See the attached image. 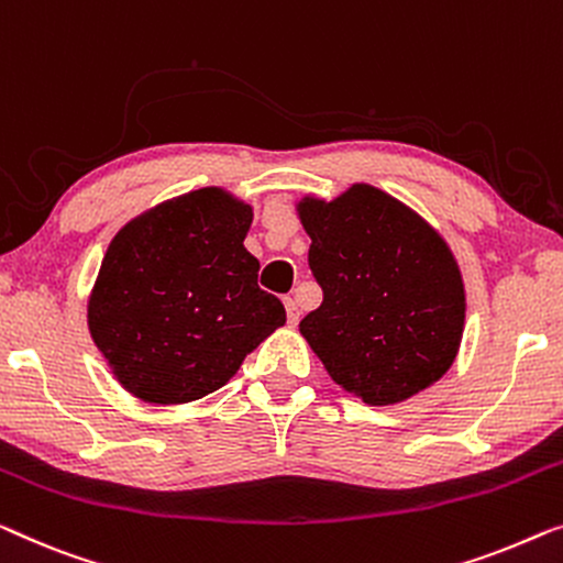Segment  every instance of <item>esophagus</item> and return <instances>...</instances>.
I'll list each match as a JSON object with an SVG mask.
<instances>
[{
	"mask_svg": "<svg viewBox=\"0 0 563 563\" xmlns=\"http://www.w3.org/2000/svg\"><path fill=\"white\" fill-rule=\"evenodd\" d=\"M284 307H287V320H289V324H297V322H299V307H297V301L291 299V297H284Z\"/></svg>",
	"mask_w": 563,
	"mask_h": 563,
	"instance_id": "34e87169",
	"label": "esophagus"
}]
</instances>
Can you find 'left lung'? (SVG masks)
I'll return each instance as SVG.
<instances>
[{
  "label": "left lung",
  "instance_id": "obj_1",
  "mask_svg": "<svg viewBox=\"0 0 563 563\" xmlns=\"http://www.w3.org/2000/svg\"><path fill=\"white\" fill-rule=\"evenodd\" d=\"M322 305L299 322L330 378L371 406L401 404L452 368L464 282L434 225L378 187L297 202Z\"/></svg>",
  "mask_w": 563,
  "mask_h": 563
}]
</instances>
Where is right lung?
<instances>
[{"label": "right lung", "mask_w": 563, "mask_h": 563, "mask_svg": "<svg viewBox=\"0 0 563 563\" xmlns=\"http://www.w3.org/2000/svg\"><path fill=\"white\" fill-rule=\"evenodd\" d=\"M254 208L200 187L132 218L106 249L88 297V332L119 386L144 404L213 394L287 322L258 289L243 241Z\"/></svg>", "instance_id": "obj_1"}]
</instances>
